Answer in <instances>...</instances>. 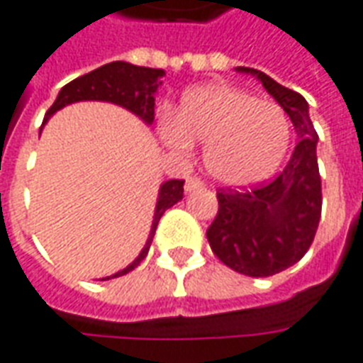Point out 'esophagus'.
Wrapping results in <instances>:
<instances>
[{"label": "esophagus", "instance_id": "obj_1", "mask_svg": "<svg viewBox=\"0 0 363 363\" xmlns=\"http://www.w3.org/2000/svg\"><path fill=\"white\" fill-rule=\"evenodd\" d=\"M184 189H186V192H192V190H202L204 189V182L200 181V179H196V177H190V179H186Z\"/></svg>", "mask_w": 363, "mask_h": 363}]
</instances>
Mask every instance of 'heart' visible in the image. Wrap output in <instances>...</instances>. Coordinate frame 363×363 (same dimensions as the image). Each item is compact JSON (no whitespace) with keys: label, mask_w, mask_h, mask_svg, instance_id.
Wrapping results in <instances>:
<instances>
[{"label":"heart","mask_w":363,"mask_h":363,"mask_svg":"<svg viewBox=\"0 0 363 363\" xmlns=\"http://www.w3.org/2000/svg\"><path fill=\"white\" fill-rule=\"evenodd\" d=\"M161 140L174 151L204 145V167L229 186L267 179L288 151L291 126L286 111L229 85H206L182 96L174 120H163Z\"/></svg>","instance_id":"heart-1"}]
</instances>
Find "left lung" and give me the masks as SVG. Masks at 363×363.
Listing matches in <instances>:
<instances>
[{"mask_svg": "<svg viewBox=\"0 0 363 363\" xmlns=\"http://www.w3.org/2000/svg\"><path fill=\"white\" fill-rule=\"evenodd\" d=\"M252 74L294 122L299 142L278 177L251 189L218 190V213L206 231L213 255L235 272L267 278L286 270L309 251L320 220V174L317 132L309 106L296 91L252 67Z\"/></svg>", "mask_w": 363, "mask_h": 363, "instance_id": "left-lung-1", "label": "left lung"}]
</instances>
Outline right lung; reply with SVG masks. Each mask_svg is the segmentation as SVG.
Instances as JSON below:
<instances>
[{
    "mask_svg": "<svg viewBox=\"0 0 363 363\" xmlns=\"http://www.w3.org/2000/svg\"><path fill=\"white\" fill-rule=\"evenodd\" d=\"M165 75L163 69H153V67H140L132 66L128 62H111V64H104V66L96 67L89 74L77 77L74 82H69L67 85L62 87L58 93V99L54 101L44 122L50 118L52 114L60 108H64L66 104L77 103V101H108V103L120 104L128 111H132L138 114L143 122L151 124L153 116H155V91L161 85V77ZM182 179H173V181H167L161 184L159 190L157 206H155V216H153V225H151V233L147 243L140 252V257L126 267L120 272L112 274L108 278L103 280H111L116 276H124L130 270H134L150 251V245L153 241V233L157 229V223L161 220V216L165 213L167 208L174 206L182 198Z\"/></svg>",
    "mask_w": 363,
    "mask_h": 363,
    "instance_id": "right-lung-1",
    "label": "right lung"
}]
</instances>
